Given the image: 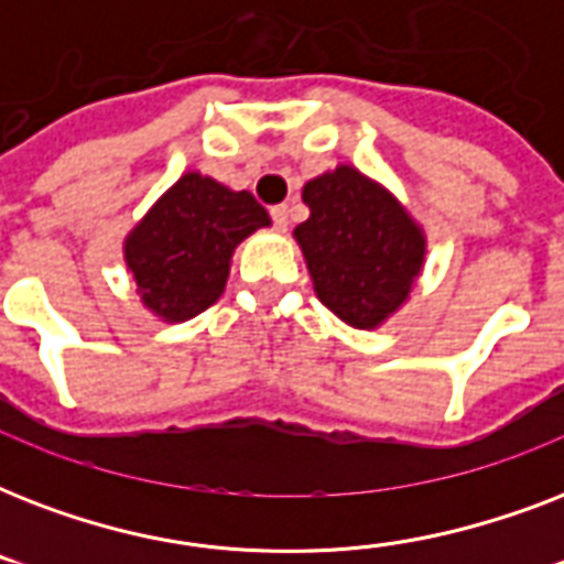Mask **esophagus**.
Instances as JSON below:
<instances>
[{
    "label": "esophagus",
    "mask_w": 564,
    "mask_h": 564,
    "mask_svg": "<svg viewBox=\"0 0 564 564\" xmlns=\"http://www.w3.org/2000/svg\"><path fill=\"white\" fill-rule=\"evenodd\" d=\"M269 213H272L274 228H278V230L290 228V207H286V204H278V207H272Z\"/></svg>",
    "instance_id": "34e87169"
}]
</instances>
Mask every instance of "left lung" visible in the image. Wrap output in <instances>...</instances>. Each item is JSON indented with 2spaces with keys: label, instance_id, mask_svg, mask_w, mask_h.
Listing matches in <instances>:
<instances>
[{
  "label": "left lung",
  "instance_id": "8db88e82",
  "mask_svg": "<svg viewBox=\"0 0 564 564\" xmlns=\"http://www.w3.org/2000/svg\"><path fill=\"white\" fill-rule=\"evenodd\" d=\"M310 219L295 228L318 301L351 327H380L410 299L427 239L377 181L336 166L304 184Z\"/></svg>",
  "mask_w": 564,
  "mask_h": 564
}]
</instances>
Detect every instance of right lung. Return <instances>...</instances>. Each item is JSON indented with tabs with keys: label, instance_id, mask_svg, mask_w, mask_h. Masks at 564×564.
I'll use <instances>...</instances> for the list:
<instances>
[{
	"label": "right lung",
	"instance_id": "obj_1",
	"mask_svg": "<svg viewBox=\"0 0 564 564\" xmlns=\"http://www.w3.org/2000/svg\"><path fill=\"white\" fill-rule=\"evenodd\" d=\"M272 225L246 189H228L187 172L126 237V263L137 292L163 322H187L219 301L234 248Z\"/></svg>",
	"mask_w": 564,
	"mask_h": 564
}]
</instances>
